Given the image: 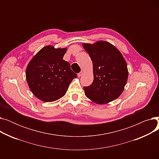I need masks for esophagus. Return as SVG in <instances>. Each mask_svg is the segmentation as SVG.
Returning <instances> with one entry per match:
<instances>
[{
    "label": "esophagus",
    "instance_id": "obj_1",
    "mask_svg": "<svg viewBox=\"0 0 159 159\" xmlns=\"http://www.w3.org/2000/svg\"><path fill=\"white\" fill-rule=\"evenodd\" d=\"M82 73H83V71H81L80 73H78V77H81L82 75Z\"/></svg>",
    "mask_w": 159,
    "mask_h": 159
}]
</instances>
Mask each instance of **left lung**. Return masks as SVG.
<instances>
[{
	"mask_svg": "<svg viewBox=\"0 0 159 159\" xmlns=\"http://www.w3.org/2000/svg\"><path fill=\"white\" fill-rule=\"evenodd\" d=\"M82 46L93 67L92 84L84 87L86 96L98 104L114 101L122 93L128 77L127 64L122 53L113 45L103 40Z\"/></svg>",
	"mask_w": 159,
	"mask_h": 159,
	"instance_id": "1",
	"label": "left lung"
}]
</instances>
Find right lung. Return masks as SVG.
Listing matches in <instances>:
<instances>
[{"instance_id":"right-lung-1","label":"right lung","mask_w":159,"mask_h":159,"mask_svg":"<svg viewBox=\"0 0 159 159\" xmlns=\"http://www.w3.org/2000/svg\"><path fill=\"white\" fill-rule=\"evenodd\" d=\"M66 48L47 46L42 48L29 62L26 77L29 88L44 102L62 97L72 80L77 77L68 62L63 60Z\"/></svg>"}]
</instances>
